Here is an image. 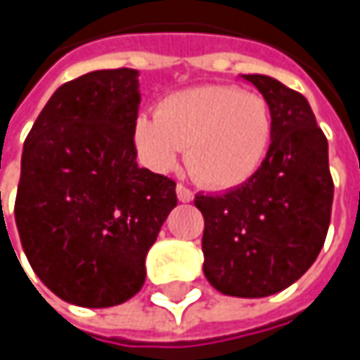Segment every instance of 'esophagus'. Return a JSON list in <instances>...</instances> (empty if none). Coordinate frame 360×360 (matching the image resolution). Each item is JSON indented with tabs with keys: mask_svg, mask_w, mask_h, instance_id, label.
<instances>
[{
	"mask_svg": "<svg viewBox=\"0 0 360 360\" xmlns=\"http://www.w3.org/2000/svg\"><path fill=\"white\" fill-rule=\"evenodd\" d=\"M177 198H179V202H191L193 200V191L179 183L177 185Z\"/></svg>",
	"mask_w": 360,
	"mask_h": 360,
	"instance_id": "34e87169",
	"label": "esophagus"
}]
</instances>
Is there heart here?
<instances>
[{
    "instance_id": "heart-1",
    "label": "heart",
    "mask_w": 360,
    "mask_h": 360,
    "mask_svg": "<svg viewBox=\"0 0 360 360\" xmlns=\"http://www.w3.org/2000/svg\"><path fill=\"white\" fill-rule=\"evenodd\" d=\"M133 137L152 169H171L185 148L193 179L208 189H231L262 167L273 112L260 94L236 85H200L167 96L156 114H139Z\"/></svg>"
}]
</instances>
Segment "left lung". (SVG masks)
I'll return each instance as SVG.
<instances>
[{
	"instance_id": "left-lung-1",
	"label": "left lung",
	"mask_w": 360,
	"mask_h": 360,
	"mask_svg": "<svg viewBox=\"0 0 360 360\" xmlns=\"http://www.w3.org/2000/svg\"><path fill=\"white\" fill-rule=\"evenodd\" d=\"M273 112L269 154L250 181L219 195L198 193L204 275L214 290L264 298L298 281L323 248L333 181L327 139L307 98L277 79L242 75Z\"/></svg>"
}]
</instances>
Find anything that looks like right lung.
I'll use <instances>...</instances> for the list:
<instances>
[{"mask_svg":"<svg viewBox=\"0 0 360 360\" xmlns=\"http://www.w3.org/2000/svg\"><path fill=\"white\" fill-rule=\"evenodd\" d=\"M139 72L64 83L25 141L16 227L37 277L62 300L106 309L146 281V254L177 206L175 181L137 167Z\"/></svg>","mask_w":360,"mask_h":360,"instance_id":"1","label":"right lung"}]
</instances>
